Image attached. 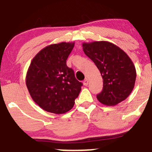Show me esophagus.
<instances>
[{"mask_svg":"<svg viewBox=\"0 0 152 152\" xmlns=\"http://www.w3.org/2000/svg\"><path fill=\"white\" fill-rule=\"evenodd\" d=\"M83 85L85 86H87V85H88V79H85V80L83 81Z\"/></svg>","mask_w":152,"mask_h":152,"instance_id":"esophagus-1","label":"esophagus"}]
</instances>
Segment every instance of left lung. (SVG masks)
<instances>
[{"mask_svg": "<svg viewBox=\"0 0 152 152\" xmlns=\"http://www.w3.org/2000/svg\"><path fill=\"white\" fill-rule=\"evenodd\" d=\"M85 53L96 64L103 79V90L97 99L103 104L115 106L125 100L134 87L136 70L129 56L107 41L82 44Z\"/></svg>", "mask_w": 152, "mask_h": 152, "instance_id": "1", "label": "left lung"}]
</instances>
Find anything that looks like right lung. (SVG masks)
Masks as SVG:
<instances>
[{"label": "right lung", "mask_w": 152, "mask_h": 152, "mask_svg": "<svg viewBox=\"0 0 152 152\" xmlns=\"http://www.w3.org/2000/svg\"><path fill=\"white\" fill-rule=\"evenodd\" d=\"M74 42L48 45L31 62L26 84L31 97L39 107L54 114H63L73 108L80 93L82 82L76 79L66 60Z\"/></svg>", "instance_id": "1"}]
</instances>
